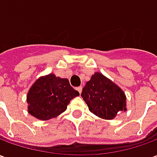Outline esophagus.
Returning a JSON list of instances; mask_svg holds the SVG:
<instances>
[{
  "instance_id": "1",
  "label": "esophagus",
  "mask_w": 157,
  "mask_h": 157,
  "mask_svg": "<svg viewBox=\"0 0 157 157\" xmlns=\"http://www.w3.org/2000/svg\"><path fill=\"white\" fill-rule=\"evenodd\" d=\"M77 91H78L79 92H80V93H82V86H78V87H77Z\"/></svg>"
}]
</instances>
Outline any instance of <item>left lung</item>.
Returning a JSON list of instances; mask_svg holds the SVG:
<instances>
[{"label": "left lung", "mask_w": 157, "mask_h": 157, "mask_svg": "<svg viewBox=\"0 0 157 157\" xmlns=\"http://www.w3.org/2000/svg\"><path fill=\"white\" fill-rule=\"evenodd\" d=\"M82 97L89 110L98 117L112 119L126 110V97L118 86L100 73H95L82 89Z\"/></svg>", "instance_id": "left-lung-1"}]
</instances>
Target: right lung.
Instances as JSON below:
<instances>
[{
  "mask_svg": "<svg viewBox=\"0 0 157 157\" xmlns=\"http://www.w3.org/2000/svg\"><path fill=\"white\" fill-rule=\"evenodd\" d=\"M79 95L68 79L49 74L37 80L29 90L27 96L29 113L42 120L55 118L65 112L71 100Z\"/></svg>",
  "mask_w": 157,
  "mask_h": 157,
  "instance_id": "1",
  "label": "right lung"
}]
</instances>
